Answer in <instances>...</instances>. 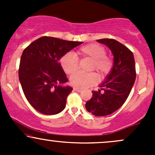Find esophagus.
<instances>
[{
    "label": "esophagus",
    "mask_w": 155,
    "mask_h": 155,
    "mask_svg": "<svg viewBox=\"0 0 155 155\" xmlns=\"http://www.w3.org/2000/svg\"><path fill=\"white\" fill-rule=\"evenodd\" d=\"M74 91L77 92H81V89H79V88H78V87H74Z\"/></svg>",
    "instance_id": "1"
}]
</instances>
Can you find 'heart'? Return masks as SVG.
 Masks as SVG:
<instances>
[{
  "label": "heart",
  "mask_w": 155,
  "mask_h": 155,
  "mask_svg": "<svg viewBox=\"0 0 155 155\" xmlns=\"http://www.w3.org/2000/svg\"><path fill=\"white\" fill-rule=\"evenodd\" d=\"M80 58H87L92 60L89 70L98 73L101 78H105L111 71L114 67V60L111 55L106 54V49L97 44H90L79 48L76 51ZM60 65L63 71L71 75L77 71L79 67L78 58L72 53H66L60 59ZM97 74L94 72H77L71 76L70 82L78 88H87L97 83Z\"/></svg>",
  "instance_id": "obj_1"
}]
</instances>
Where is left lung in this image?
Listing matches in <instances>:
<instances>
[{"instance_id":"left-lung-1","label":"left lung","mask_w":155,"mask_h":155,"mask_svg":"<svg viewBox=\"0 0 155 155\" xmlns=\"http://www.w3.org/2000/svg\"><path fill=\"white\" fill-rule=\"evenodd\" d=\"M97 42L111 49L114 67L101 90L92 91V97L85 104L87 111L98 117L106 116L119 109L127 100L136 77L133 52L127 47L112 38H102Z\"/></svg>"}]
</instances>
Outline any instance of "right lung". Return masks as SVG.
<instances>
[{"label": "right lung", "instance_id": "1", "mask_svg": "<svg viewBox=\"0 0 155 155\" xmlns=\"http://www.w3.org/2000/svg\"><path fill=\"white\" fill-rule=\"evenodd\" d=\"M81 44L43 36L24 49L19 68V81L27 100L38 111L52 115L65 108L73 88L60 85L68 79L60 59Z\"/></svg>", "mask_w": 155, "mask_h": 155}]
</instances>
